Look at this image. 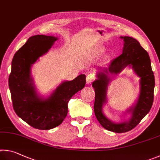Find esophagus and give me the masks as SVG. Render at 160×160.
<instances>
[{
  "label": "esophagus",
  "mask_w": 160,
  "mask_h": 160,
  "mask_svg": "<svg viewBox=\"0 0 160 160\" xmlns=\"http://www.w3.org/2000/svg\"><path fill=\"white\" fill-rule=\"evenodd\" d=\"M95 80V76L92 74H88L87 77H86V83L89 84V83H91Z\"/></svg>",
  "instance_id": "obj_1"
}]
</instances>
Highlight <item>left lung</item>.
<instances>
[{"instance_id":"left-lung-1","label":"left lung","mask_w":160,"mask_h":160,"mask_svg":"<svg viewBox=\"0 0 160 160\" xmlns=\"http://www.w3.org/2000/svg\"><path fill=\"white\" fill-rule=\"evenodd\" d=\"M124 41L122 53L111 61L107 67L98 68L97 79L92 83L94 88V112L103 128L115 133H124L131 131L138 125L142 119L149 112L154 100L155 77L151 67L150 59L148 52L142 48L136 39L129 36H120ZM127 66L132 68L140 77V93L137 102L127 111L131 114L127 121L114 122L103 113V106L107 102L109 76L118 74Z\"/></svg>"}]
</instances>
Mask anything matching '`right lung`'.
Masks as SVG:
<instances>
[{"label": "right lung", "mask_w": 160, "mask_h": 160, "mask_svg": "<svg viewBox=\"0 0 160 160\" xmlns=\"http://www.w3.org/2000/svg\"><path fill=\"white\" fill-rule=\"evenodd\" d=\"M58 38L36 35L28 39L14 55L8 79L14 110L32 127L49 130L62 124L68 112V102L86 84L85 74L62 82L48 98L36 91L32 67L51 48Z\"/></svg>", "instance_id": "obj_1"}]
</instances>
